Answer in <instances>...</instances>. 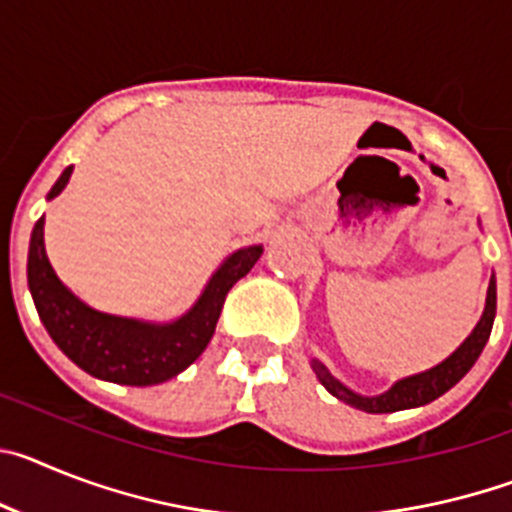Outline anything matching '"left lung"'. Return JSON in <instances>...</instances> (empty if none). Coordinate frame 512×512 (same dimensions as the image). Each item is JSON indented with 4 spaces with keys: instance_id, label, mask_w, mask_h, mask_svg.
<instances>
[{
    "instance_id": "obj_1",
    "label": "left lung",
    "mask_w": 512,
    "mask_h": 512,
    "mask_svg": "<svg viewBox=\"0 0 512 512\" xmlns=\"http://www.w3.org/2000/svg\"><path fill=\"white\" fill-rule=\"evenodd\" d=\"M495 310H497V282L495 274L490 279V287H487V300L485 310H482V318L474 325V330L464 338L454 354L446 356L441 364L425 369V372L413 374V377L397 379L390 390L382 392V395H359L351 387L336 379L328 372V366L320 364L318 359H312V372L320 379L325 390L333 397H338L341 402L351 405L356 410H364V413H397V410L408 408H420V405H428V402L438 400L443 392H449L456 382L464 379V374L474 366V361L479 359L482 348L487 346L492 333V323H495Z\"/></svg>"
}]
</instances>
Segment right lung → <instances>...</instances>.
Returning <instances> with one entry per match:
<instances>
[{"mask_svg":"<svg viewBox=\"0 0 512 512\" xmlns=\"http://www.w3.org/2000/svg\"><path fill=\"white\" fill-rule=\"evenodd\" d=\"M71 171L63 169L58 182L48 192V200L58 197L69 184ZM45 217L35 223L27 253V287L35 310L43 320L48 336L63 354L92 377L104 382L151 387L182 374L200 354L215 333L225 295L253 264L261 259L264 246L238 248L212 271L202 295L184 315L169 323L122 318L99 312L81 302L61 279L56 277L43 241Z\"/></svg>","mask_w":512,"mask_h":512,"instance_id":"right-lung-1","label":"right lung"}]
</instances>
